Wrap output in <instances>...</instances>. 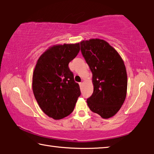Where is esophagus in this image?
<instances>
[{"label": "esophagus", "instance_id": "esophagus-1", "mask_svg": "<svg viewBox=\"0 0 154 154\" xmlns=\"http://www.w3.org/2000/svg\"><path fill=\"white\" fill-rule=\"evenodd\" d=\"M82 82H80V83H79V85H80V87H82Z\"/></svg>", "mask_w": 154, "mask_h": 154}]
</instances>
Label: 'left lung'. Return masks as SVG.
<instances>
[{"instance_id":"8db88e82","label":"left lung","mask_w":154,"mask_h":154,"mask_svg":"<svg viewBox=\"0 0 154 154\" xmlns=\"http://www.w3.org/2000/svg\"><path fill=\"white\" fill-rule=\"evenodd\" d=\"M81 51L92 72L94 92L87 99L91 111L107 119L122 107L127 92V73L123 60L103 39L80 43Z\"/></svg>"}]
</instances>
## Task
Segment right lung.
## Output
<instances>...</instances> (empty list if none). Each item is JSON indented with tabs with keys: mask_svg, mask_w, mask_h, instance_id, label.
I'll return each mask as SVG.
<instances>
[{
	"mask_svg": "<svg viewBox=\"0 0 154 154\" xmlns=\"http://www.w3.org/2000/svg\"><path fill=\"white\" fill-rule=\"evenodd\" d=\"M79 50V43L54 45L36 62L32 76L34 95L42 111L54 119L71 114L81 95L69 67Z\"/></svg>",
	"mask_w": 154,
	"mask_h": 154,
	"instance_id": "obj_1",
	"label": "right lung"
}]
</instances>
